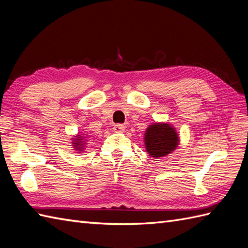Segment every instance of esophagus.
<instances>
[{
  "label": "esophagus",
  "mask_w": 248,
  "mask_h": 248,
  "mask_svg": "<svg viewBox=\"0 0 248 248\" xmlns=\"http://www.w3.org/2000/svg\"><path fill=\"white\" fill-rule=\"evenodd\" d=\"M113 129L116 131V132H124V124H114Z\"/></svg>",
  "instance_id": "esophagus-1"
}]
</instances>
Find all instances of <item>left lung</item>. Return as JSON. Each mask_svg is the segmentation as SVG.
<instances>
[{
	"label": "left lung",
	"instance_id": "left-lung-1",
	"mask_svg": "<svg viewBox=\"0 0 248 248\" xmlns=\"http://www.w3.org/2000/svg\"><path fill=\"white\" fill-rule=\"evenodd\" d=\"M179 138L176 130L168 124H152L146 130L145 146L154 157L170 155L177 148Z\"/></svg>",
	"mask_w": 248,
	"mask_h": 248
}]
</instances>
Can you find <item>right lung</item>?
<instances>
[{"label":"right lung","mask_w":248,"mask_h":248,"mask_svg":"<svg viewBox=\"0 0 248 248\" xmlns=\"http://www.w3.org/2000/svg\"><path fill=\"white\" fill-rule=\"evenodd\" d=\"M84 139H86V138H83V136H81V135H77L76 138L73 139L72 144H73V146H75L76 150L83 151L84 144H85V141H84Z\"/></svg>","instance_id":"add662e5"}]
</instances>
